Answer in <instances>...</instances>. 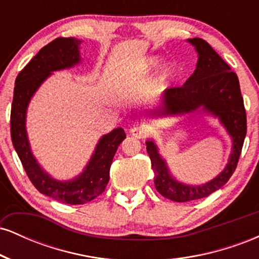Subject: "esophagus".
Here are the masks:
<instances>
[{"instance_id": "1", "label": "esophagus", "mask_w": 259, "mask_h": 259, "mask_svg": "<svg viewBox=\"0 0 259 259\" xmlns=\"http://www.w3.org/2000/svg\"><path fill=\"white\" fill-rule=\"evenodd\" d=\"M130 134H132L133 138H135V139H145L148 135V130H147V127H145V126L136 125V126L132 127Z\"/></svg>"}]
</instances>
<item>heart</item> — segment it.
I'll list each match as a JSON object with an SVG mask.
<instances>
[{
  "label": "heart",
  "mask_w": 259,
  "mask_h": 259,
  "mask_svg": "<svg viewBox=\"0 0 259 259\" xmlns=\"http://www.w3.org/2000/svg\"><path fill=\"white\" fill-rule=\"evenodd\" d=\"M159 64V58L156 57V56H152V57H148L142 62L141 68L144 72H151V70L156 69ZM171 76H173V69H171L170 65H164L160 70L158 76H157L156 81L153 84V91H158L160 89L164 88L167 85V82L170 80Z\"/></svg>",
  "instance_id": "b5f03b06"
}]
</instances>
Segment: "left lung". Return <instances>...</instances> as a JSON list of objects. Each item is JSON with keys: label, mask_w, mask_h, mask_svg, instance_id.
Here are the masks:
<instances>
[{"label": "left lung", "mask_w": 259, "mask_h": 259, "mask_svg": "<svg viewBox=\"0 0 259 259\" xmlns=\"http://www.w3.org/2000/svg\"><path fill=\"white\" fill-rule=\"evenodd\" d=\"M197 52L194 74L181 88L167 89L158 106L147 113L148 117L208 114L214 117L231 139V152L227 165L212 180L201 185L179 181L169 170L153 139L146 141V150L154 173V186L160 195L175 202H189L209 196L219 190L236 169L246 136V111L237 75L210 45L200 37L187 38Z\"/></svg>", "instance_id": "left-lung-1"}]
</instances>
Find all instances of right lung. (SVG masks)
Wrapping results in <instances>:
<instances>
[{
    "instance_id": "obj_1",
    "label": "right lung",
    "mask_w": 259,
    "mask_h": 259,
    "mask_svg": "<svg viewBox=\"0 0 259 259\" xmlns=\"http://www.w3.org/2000/svg\"><path fill=\"white\" fill-rule=\"evenodd\" d=\"M75 37H58L42 47L18 74L11 109V136L14 150L29 179L41 194L62 203L84 204L105 191L109 181V169L118 146L125 139L123 127H115L99 140L84 170L69 180H57L38 164L32 154L28 133L26 112L29 103L45 80L53 72L69 69L81 63L80 45Z\"/></svg>"
}]
</instances>
